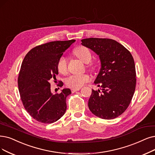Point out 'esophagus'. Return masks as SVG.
<instances>
[{"instance_id": "34e87169", "label": "esophagus", "mask_w": 155, "mask_h": 155, "mask_svg": "<svg viewBox=\"0 0 155 155\" xmlns=\"http://www.w3.org/2000/svg\"><path fill=\"white\" fill-rule=\"evenodd\" d=\"M80 89H81V88H72V89H71V91L72 93H74V92H76L77 91H79Z\"/></svg>"}]
</instances>
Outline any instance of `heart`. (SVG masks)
Listing matches in <instances>:
<instances>
[{"label":"heart","instance_id":"b5f03b06","mask_svg":"<svg viewBox=\"0 0 155 155\" xmlns=\"http://www.w3.org/2000/svg\"><path fill=\"white\" fill-rule=\"evenodd\" d=\"M76 56L85 64L89 63L91 59V54L89 49L84 46H79L74 51ZM67 69V60L62 56L61 57L57 63V69L59 72L64 74ZM90 80V76L88 74H84L81 75H71L65 80V83L67 86L72 88H79L83 86L86 83Z\"/></svg>","mask_w":155,"mask_h":155}]
</instances>
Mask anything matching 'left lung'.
I'll return each mask as SVG.
<instances>
[{
	"label": "left lung",
	"instance_id": "left-lung-1",
	"mask_svg": "<svg viewBox=\"0 0 155 155\" xmlns=\"http://www.w3.org/2000/svg\"><path fill=\"white\" fill-rule=\"evenodd\" d=\"M81 45L99 57L101 67L94 83L102 88L92 90L88 107L96 116L111 120L125 111L133 97L136 72L132 55L119 42L110 39L88 38Z\"/></svg>",
	"mask_w": 155,
	"mask_h": 155
}]
</instances>
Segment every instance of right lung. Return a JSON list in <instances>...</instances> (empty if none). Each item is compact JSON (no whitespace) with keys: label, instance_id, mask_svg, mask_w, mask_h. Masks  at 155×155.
Here are the masks:
<instances>
[{"label":"right lung","instance_id":"right-lung-1","mask_svg":"<svg viewBox=\"0 0 155 155\" xmlns=\"http://www.w3.org/2000/svg\"><path fill=\"white\" fill-rule=\"evenodd\" d=\"M75 41H57L38 46L23 60L18 79L20 97L25 109L39 122L53 123L65 113L66 98L71 90L64 88L60 94H53L49 81L56 78L59 58ZM62 86L60 82V86Z\"/></svg>","mask_w":155,"mask_h":155}]
</instances>
